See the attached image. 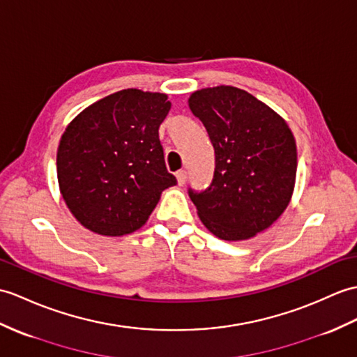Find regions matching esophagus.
<instances>
[{
	"label": "esophagus",
	"mask_w": 357,
	"mask_h": 357,
	"mask_svg": "<svg viewBox=\"0 0 357 357\" xmlns=\"http://www.w3.org/2000/svg\"><path fill=\"white\" fill-rule=\"evenodd\" d=\"M176 179H178V185H184L187 181V172L185 170H179L176 173Z\"/></svg>",
	"instance_id": "34e87169"
}]
</instances>
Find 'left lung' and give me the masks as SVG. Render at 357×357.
<instances>
[{
	"label": "left lung",
	"mask_w": 357,
	"mask_h": 357,
	"mask_svg": "<svg viewBox=\"0 0 357 357\" xmlns=\"http://www.w3.org/2000/svg\"><path fill=\"white\" fill-rule=\"evenodd\" d=\"M188 106L216 153L211 185L188 192L199 219L229 242L268 229L295 188L296 143L286 120L245 89L228 85L195 91Z\"/></svg>",
	"instance_id": "obj_1"
}]
</instances>
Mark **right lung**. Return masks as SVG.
I'll use <instances>...</instances> for the list:
<instances>
[{"instance_id": "1", "label": "right lung", "mask_w": 357, "mask_h": 357, "mask_svg": "<svg viewBox=\"0 0 357 357\" xmlns=\"http://www.w3.org/2000/svg\"><path fill=\"white\" fill-rule=\"evenodd\" d=\"M167 96L123 89L89 105L62 134L57 181L74 218L96 234L119 237L147 222L176 178L158 135Z\"/></svg>"}]
</instances>
